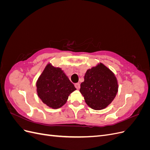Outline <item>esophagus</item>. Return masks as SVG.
Returning a JSON list of instances; mask_svg holds the SVG:
<instances>
[{
  "label": "esophagus",
  "instance_id": "34e87169",
  "mask_svg": "<svg viewBox=\"0 0 150 150\" xmlns=\"http://www.w3.org/2000/svg\"><path fill=\"white\" fill-rule=\"evenodd\" d=\"M74 86H75V87H76V88L77 89H80V84H79V83H76L74 84Z\"/></svg>",
  "mask_w": 150,
  "mask_h": 150
}]
</instances>
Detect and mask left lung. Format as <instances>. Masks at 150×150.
<instances>
[{
	"mask_svg": "<svg viewBox=\"0 0 150 150\" xmlns=\"http://www.w3.org/2000/svg\"><path fill=\"white\" fill-rule=\"evenodd\" d=\"M79 91L90 108L101 110L114 100L118 91V83L115 74L100 62L86 71Z\"/></svg>",
	"mask_w": 150,
	"mask_h": 150,
	"instance_id": "left-lung-1",
	"label": "left lung"
}]
</instances>
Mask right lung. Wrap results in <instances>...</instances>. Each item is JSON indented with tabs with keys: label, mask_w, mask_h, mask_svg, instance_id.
Wrapping results in <instances>:
<instances>
[{
	"label": "right lung",
	"mask_w": 150,
	"mask_h": 150,
	"mask_svg": "<svg viewBox=\"0 0 150 150\" xmlns=\"http://www.w3.org/2000/svg\"><path fill=\"white\" fill-rule=\"evenodd\" d=\"M37 93L41 101L52 109L66 104L69 94L76 88L61 68L49 63L36 83Z\"/></svg>",
	"instance_id": "1"
}]
</instances>
